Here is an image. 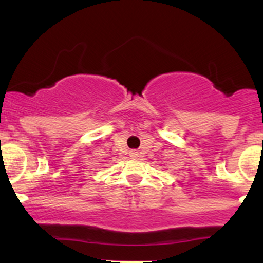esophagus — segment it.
Wrapping results in <instances>:
<instances>
[{
  "label": "esophagus",
  "instance_id": "obj_1",
  "mask_svg": "<svg viewBox=\"0 0 263 263\" xmlns=\"http://www.w3.org/2000/svg\"><path fill=\"white\" fill-rule=\"evenodd\" d=\"M129 156H131L132 158H136V157H138V152L137 151H131V152H129Z\"/></svg>",
  "mask_w": 263,
  "mask_h": 263
}]
</instances>
